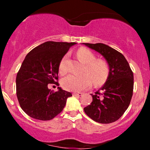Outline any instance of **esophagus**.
I'll list each match as a JSON object with an SVG mask.
<instances>
[{
    "mask_svg": "<svg viewBox=\"0 0 150 150\" xmlns=\"http://www.w3.org/2000/svg\"><path fill=\"white\" fill-rule=\"evenodd\" d=\"M73 96H78V97H80V96L82 95V92H74V93H73Z\"/></svg>",
    "mask_w": 150,
    "mask_h": 150,
    "instance_id": "esophagus-1",
    "label": "esophagus"
}]
</instances>
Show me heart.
<instances>
[{"label":"heart","mask_w":150,"mask_h":150,"mask_svg":"<svg viewBox=\"0 0 150 150\" xmlns=\"http://www.w3.org/2000/svg\"><path fill=\"white\" fill-rule=\"evenodd\" d=\"M77 55L80 61L85 63V74L74 75L70 74L62 80V86L65 89L71 92H80L89 88L92 84L99 85L106 81L108 75V66L102 60H96V56L90 50L86 48H80ZM68 54L65 55L59 64V72L63 75L66 73V61Z\"/></svg>","instance_id":"b5f03b06"}]
</instances>
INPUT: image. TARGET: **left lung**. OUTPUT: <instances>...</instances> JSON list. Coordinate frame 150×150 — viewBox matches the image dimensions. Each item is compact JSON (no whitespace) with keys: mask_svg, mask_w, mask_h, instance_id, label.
<instances>
[{"mask_svg":"<svg viewBox=\"0 0 150 150\" xmlns=\"http://www.w3.org/2000/svg\"><path fill=\"white\" fill-rule=\"evenodd\" d=\"M100 53L107 62L109 72L104 85L91 94V104L84 108L86 114L99 123H111L125 113L132 96L133 73L122 53L106 44L83 43Z\"/></svg>","mask_w":150,"mask_h":150,"instance_id":"8db88e82","label":"left lung"}]
</instances>
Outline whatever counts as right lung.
<instances>
[{"label":"right lung","mask_w":150,"mask_h":150,"mask_svg":"<svg viewBox=\"0 0 150 150\" xmlns=\"http://www.w3.org/2000/svg\"><path fill=\"white\" fill-rule=\"evenodd\" d=\"M76 44L46 42L26 56L17 74L16 90L20 106L28 116L49 120L63 111L72 94L60 87L53 92L48 88V85L58 80L60 62Z\"/></svg>","instance_id":"obj_1"}]
</instances>
